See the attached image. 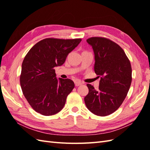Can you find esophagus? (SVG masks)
I'll list each match as a JSON object with an SVG mask.
<instances>
[{"label": "esophagus", "mask_w": 150, "mask_h": 150, "mask_svg": "<svg viewBox=\"0 0 150 150\" xmlns=\"http://www.w3.org/2000/svg\"><path fill=\"white\" fill-rule=\"evenodd\" d=\"M75 86H81V84H83V83H81V82H80V81H75Z\"/></svg>", "instance_id": "34e87169"}]
</instances>
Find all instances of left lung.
<instances>
[{"label": "left lung", "mask_w": 150, "mask_h": 150, "mask_svg": "<svg viewBox=\"0 0 150 150\" xmlns=\"http://www.w3.org/2000/svg\"><path fill=\"white\" fill-rule=\"evenodd\" d=\"M86 41L93 47L94 71L101 79L98 90L87 84L86 106L96 115H110L120 108L129 89L132 81L130 61L123 49L110 39L94 37Z\"/></svg>", "instance_id": "8db88e82"}]
</instances>
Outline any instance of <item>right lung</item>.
I'll return each mask as SVG.
<instances>
[{
	"label": "right lung",
	"mask_w": 150,
	"mask_h": 150,
	"mask_svg": "<svg viewBox=\"0 0 150 150\" xmlns=\"http://www.w3.org/2000/svg\"><path fill=\"white\" fill-rule=\"evenodd\" d=\"M81 39L46 38L36 43L22 62L20 83L25 99L36 112L51 116L64 106L74 88L69 79L56 78L54 67L64 64Z\"/></svg>",
	"instance_id": "obj_1"
}]
</instances>
